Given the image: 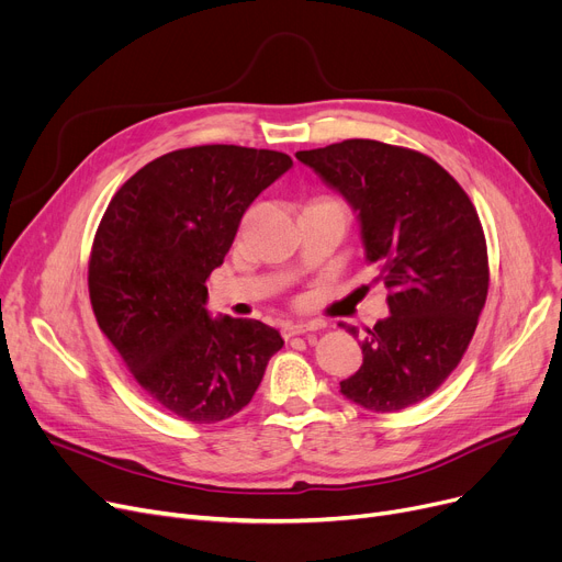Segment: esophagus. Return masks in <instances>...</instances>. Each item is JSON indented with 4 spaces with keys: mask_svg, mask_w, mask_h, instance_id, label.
I'll return each mask as SVG.
<instances>
[{
    "mask_svg": "<svg viewBox=\"0 0 562 562\" xmlns=\"http://www.w3.org/2000/svg\"><path fill=\"white\" fill-rule=\"evenodd\" d=\"M312 330H314L312 323H284V326H282V337L289 339V337H296V335H307Z\"/></svg>",
    "mask_w": 562,
    "mask_h": 562,
    "instance_id": "1",
    "label": "esophagus"
}]
</instances>
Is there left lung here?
I'll return each mask as SVG.
<instances>
[{"label":"left lung","instance_id":"1","mask_svg":"<svg viewBox=\"0 0 562 562\" xmlns=\"http://www.w3.org/2000/svg\"><path fill=\"white\" fill-rule=\"evenodd\" d=\"M296 159L358 214L364 257L390 289V316L367 330L362 367L339 382L341 394L371 412L424 401L462 360L487 299L474 204L437 161L407 147L348 138Z\"/></svg>","mask_w":562,"mask_h":562}]
</instances>
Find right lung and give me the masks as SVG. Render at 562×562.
Returning a JSON list of instances; mask_svg holds the SVG:
<instances>
[{
    "label": "right lung",
    "instance_id": "1",
    "mask_svg": "<svg viewBox=\"0 0 562 562\" xmlns=\"http://www.w3.org/2000/svg\"><path fill=\"white\" fill-rule=\"evenodd\" d=\"M293 166L276 150L198 145L145 164L109 202L88 291L100 330L172 415L216 424L244 409L284 346L255 318H212L206 278L252 200Z\"/></svg>",
    "mask_w": 562,
    "mask_h": 562
}]
</instances>
